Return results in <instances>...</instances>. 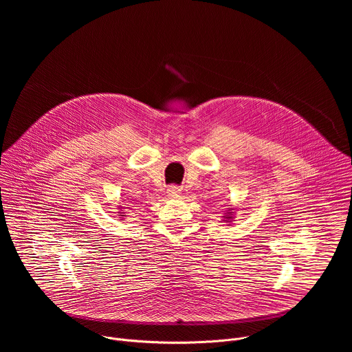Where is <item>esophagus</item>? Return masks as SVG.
<instances>
[{
  "instance_id": "obj_1",
  "label": "esophagus",
  "mask_w": 352,
  "mask_h": 352,
  "mask_svg": "<svg viewBox=\"0 0 352 352\" xmlns=\"http://www.w3.org/2000/svg\"><path fill=\"white\" fill-rule=\"evenodd\" d=\"M179 188L178 186H175V185H171L170 188H168V193L171 195V196H178V193H179Z\"/></svg>"
}]
</instances>
